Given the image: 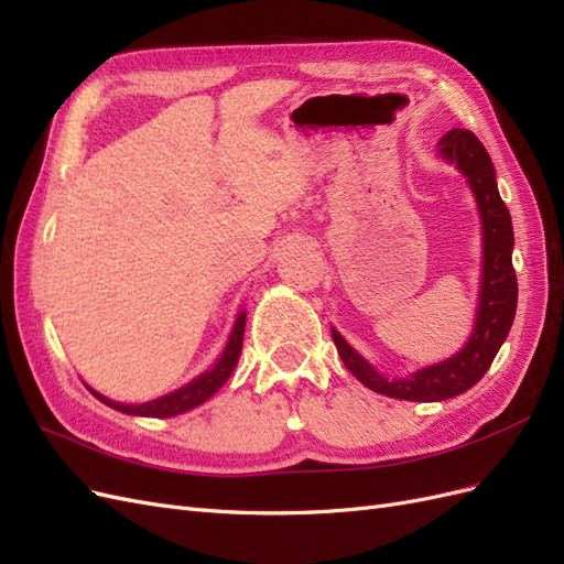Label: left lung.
<instances>
[{
    "mask_svg": "<svg viewBox=\"0 0 564 564\" xmlns=\"http://www.w3.org/2000/svg\"><path fill=\"white\" fill-rule=\"evenodd\" d=\"M441 154L447 162H455L465 173L476 202H479L481 224H484V276H481V297L479 316L469 343L455 357L445 359L412 373L408 379L388 381L381 373L371 369L348 343L340 338L338 330L334 343L343 365L371 391L388 398L416 400V402H436L455 398L479 381L488 371L494 357L498 355L502 340L508 338L510 326L514 322L517 310V273L512 267V219L510 212L500 199L496 185V169L484 144L471 131L445 133L441 140Z\"/></svg>",
    "mask_w": 564,
    "mask_h": 564,
    "instance_id": "8db88e82",
    "label": "left lung"
}]
</instances>
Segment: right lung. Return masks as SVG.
I'll use <instances>...</instances> for the list:
<instances>
[{
	"label": "right lung",
	"mask_w": 564,
	"mask_h": 564,
	"mask_svg": "<svg viewBox=\"0 0 564 564\" xmlns=\"http://www.w3.org/2000/svg\"><path fill=\"white\" fill-rule=\"evenodd\" d=\"M242 334H245V312L236 319L234 334H230V340H228L219 362H216L207 373H202V377H197L195 381H191L187 386L178 388V391H173L164 398H156L152 402H142V405H121V402H113L105 395L95 393L93 388H90V391L97 400H102L105 405L119 410V412H126V414L156 416V420H162V416H173V414L187 412V410L202 405L205 400H209L228 381L230 373H234V369L238 365L240 350H242Z\"/></svg>",
	"instance_id": "obj_1"
}]
</instances>
